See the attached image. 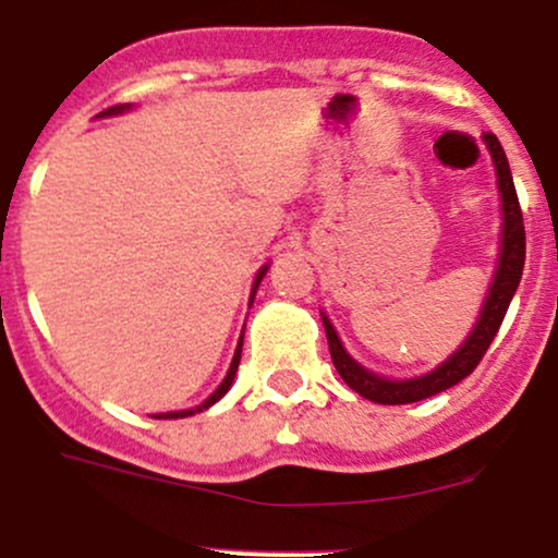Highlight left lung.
<instances>
[{
	"label": "left lung",
	"mask_w": 558,
	"mask_h": 558,
	"mask_svg": "<svg viewBox=\"0 0 558 558\" xmlns=\"http://www.w3.org/2000/svg\"><path fill=\"white\" fill-rule=\"evenodd\" d=\"M488 150L494 156V167H497L499 178V191H502V213H505V229H502V253H499V269L494 275L492 291H488V300L483 305L481 320H477L475 331L470 335V340L448 359L446 364L435 369V373L424 375V378L413 380H386L380 375L367 373L364 367H359L351 356L342 348L340 337H337L335 326L329 324V318L324 315V329L326 340H329V353L331 362H335L337 373L345 380L348 386L356 393H362L364 399H373L378 404H408L418 402V399L435 397V393L446 391L464 380L472 369L481 364V359L486 356L488 345L497 337L499 326H502L505 313H508L510 300H513L515 289L521 283L523 272V258H526V232H523V216L519 205V194H515L513 174H510L508 156H505L502 145L494 137L492 132L483 134Z\"/></svg>",
	"instance_id": "left-lung-1"
}]
</instances>
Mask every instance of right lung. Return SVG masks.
<instances>
[{"label": "right lung", "mask_w": 558, "mask_h": 558, "mask_svg": "<svg viewBox=\"0 0 558 558\" xmlns=\"http://www.w3.org/2000/svg\"><path fill=\"white\" fill-rule=\"evenodd\" d=\"M121 110H126V107H123V105H112V107H107V110L102 112V116H112V112H121ZM264 272H267V269H262V272H258L256 283H253V294H256V286L262 283ZM240 353H243V340H240L238 351H234L232 367H229V373H227V378H223V384L218 386V388H216V393H213L210 399H205V402H202L199 408H196V410H183V413H167V415H156V418H185V415H194V413H199V410H207V408H210V404H216L218 399H221L223 393L229 391V386H232V380H234V373H238V364H240Z\"/></svg>", "instance_id": "right-lung-1"}]
</instances>
